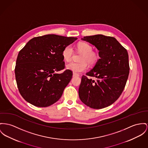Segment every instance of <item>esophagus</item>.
Returning a JSON list of instances; mask_svg holds the SVG:
<instances>
[{"instance_id": "obj_1", "label": "esophagus", "mask_w": 148, "mask_h": 148, "mask_svg": "<svg viewBox=\"0 0 148 148\" xmlns=\"http://www.w3.org/2000/svg\"><path fill=\"white\" fill-rule=\"evenodd\" d=\"M76 76H79V74H77L76 73H73V77H76Z\"/></svg>"}]
</instances>
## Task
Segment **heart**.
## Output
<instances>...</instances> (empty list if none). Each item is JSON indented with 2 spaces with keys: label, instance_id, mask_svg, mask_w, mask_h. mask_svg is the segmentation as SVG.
Masks as SVG:
<instances>
[{
  "label": "heart",
  "instance_id": "heart-1",
  "mask_svg": "<svg viewBox=\"0 0 148 148\" xmlns=\"http://www.w3.org/2000/svg\"><path fill=\"white\" fill-rule=\"evenodd\" d=\"M77 49L82 56L80 57V63L72 62L66 66V69L74 73H81L87 69V63L90 65L95 64L98 60V54L92 51V47L89 43L81 42L77 44ZM73 49L71 45L64 48L62 52V56L66 62H70L72 58Z\"/></svg>",
  "mask_w": 148,
  "mask_h": 148
}]
</instances>
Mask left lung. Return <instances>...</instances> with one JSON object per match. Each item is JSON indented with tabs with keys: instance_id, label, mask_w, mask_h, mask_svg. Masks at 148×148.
Wrapping results in <instances>:
<instances>
[{
	"instance_id": "left-lung-1",
	"label": "left lung",
	"mask_w": 148,
	"mask_h": 148,
	"mask_svg": "<svg viewBox=\"0 0 148 148\" xmlns=\"http://www.w3.org/2000/svg\"><path fill=\"white\" fill-rule=\"evenodd\" d=\"M81 40L97 48L100 59L86 76H82L79 97L90 108H106L118 99L125 87L130 71L127 51L113 37L96 35Z\"/></svg>"
}]
</instances>
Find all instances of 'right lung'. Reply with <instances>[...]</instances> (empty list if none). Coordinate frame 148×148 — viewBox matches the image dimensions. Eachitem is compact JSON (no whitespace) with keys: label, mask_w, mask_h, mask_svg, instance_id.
<instances>
[{"label":"right lung","mask_w":148,"mask_h":148,"mask_svg":"<svg viewBox=\"0 0 148 148\" xmlns=\"http://www.w3.org/2000/svg\"><path fill=\"white\" fill-rule=\"evenodd\" d=\"M77 38L54 34L34 38L21 50L15 67L17 86L23 99L38 107L57 102L72 77L62 56L64 48Z\"/></svg>","instance_id":"add662e5"}]
</instances>
